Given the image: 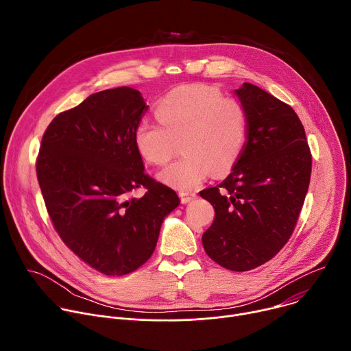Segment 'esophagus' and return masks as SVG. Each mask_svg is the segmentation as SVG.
Instances as JSON below:
<instances>
[{"mask_svg":"<svg viewBox=\"0 0 351 351\" xmlns=\"http://www.w3.org/2000/svg\"><path fill=\"white\" fill-rule=\"evenodd\" d=\"M179 197H180L183 204H187V203L193 202V199L197 197V194L193 193V191H180V193H179Z\"/></svg>","mask_w":351,"mask_h":351,"instance_id":"1","label":"esophagus"}]
</instances>
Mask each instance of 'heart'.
<instances>
[{
	"instance_id": "b5f03b06",
	"label": "heart",
	"mask_w": 351,
	"mask_h": 351,
	"mask_svg": "<svg viewBox=\"0 0 351 351\" xmlns=\"http://www.w3.org/2000/svg\"><path fill=\"white\" fill-rule=\"evenodd\" d=\"M160 123L141 121L133 132L137 153L149 164L165 165L179 152L180 160L165 168L160 179L187 190L211 172L230 171L247 137L243 107L213 86L187 84L169 91L156 108Z\"/></svg>"
}]
</instances>
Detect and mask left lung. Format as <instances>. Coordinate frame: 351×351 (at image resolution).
<instances>
[{
    "instance_id": "left-lung-1",
    "label": "left lung",
    "mask_w": 351,
    "mask_h": 351,
    "mask_svg": "<svg viewBox=\"0 0 351 351\" xmlns=\"http://www.w3.org/2000/svg\"><path fill=\"white\" fill-rule=\"evenodd\" d=\"M247 118V141L229 176L199 191L215 210L203 234L206 253L221 267L254 269L287 243L304 204L311 153L293 108L265 90H234Z\"/></svg>"
}]
</instances>
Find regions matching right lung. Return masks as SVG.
<instances>
[{
  "mask_svg": "<svg viewBox=\"0 0 351 351\" xmlns=\"http://www.w3.org/2000/svg\"><path fill=\"white\" fill-rule=\"evenodd\" d=\"M148 106L140 91L117 87L88 95L48 125L36 164L56 230L95 271L122 276L154 253L178 194L144 173L133 132ZM143 185L146 193L132 197Z\"/></svg>",
  "mask_w": 351,
  "mask_h": 351,
  "instance_id": "add662e5",
  "label": "right lung"
}]
</instances>
